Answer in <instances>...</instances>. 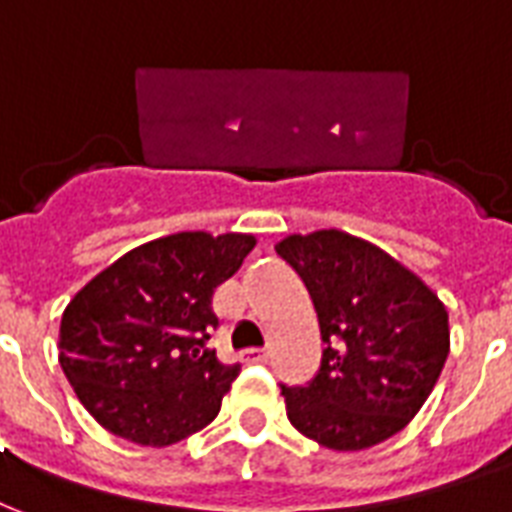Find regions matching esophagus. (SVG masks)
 Instances as JSON below:
<instances>
[{"instance_id":"esophagus-1","label":"esophagus","mask_w":512,"mask_h":512,"mask_svg":"<svg viewBox=\"0 0 512 512\" xmlns=\"http://www.w3.org/2000/svg\"><path fill=\"white\" fill-rule=\"evenodd\" d=\"M267 359H270V351H267V348H248V351L242 353V361H245V364H264Z\"/></svg>"}]
</instances>
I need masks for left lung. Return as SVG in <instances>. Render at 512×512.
<instances>
[{
  "label": "left lung",
  "mask_w": 512,
  "mask_h": 512,
  "mask_svg": "<svg viewBox=\"0 0 512 512\" xmlns=\"http://www.w3.org/2000/svg\"><path fill=\"white\" fill-rule=\"evenodd\" d=\"M305 280L321 324V367L280 386L288 421L332 451H364L405 429L448 359V310L397 259L367 240L324 229L280 242Z\"/></svg>",
  "instance_id": "8db88e82"
}]
</instances>
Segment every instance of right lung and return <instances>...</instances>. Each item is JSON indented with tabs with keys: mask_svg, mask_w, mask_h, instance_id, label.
Returning a JSON list of instances; mask_svg holds the SVG:
<instances>
[{
	"mask_svg": "<svg viewBox=\"0 0 512 512\" xmlns=\"http://www.w3.org/2000/svg\"><path fill=\"white\" fill-rule=\"evenodd\" d=\"M253 245L251 234H169L75 294L61 315V370L107 432L164 448L218 416L240 364L207 343L221 326L213 297Z\"/></svg>",
	"mask_w": 512,
	"mask_h": 512,
	"instance_id": "right-lung-1",
	"label": "right lung"
}]
</instances>
